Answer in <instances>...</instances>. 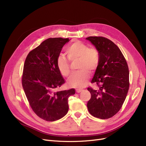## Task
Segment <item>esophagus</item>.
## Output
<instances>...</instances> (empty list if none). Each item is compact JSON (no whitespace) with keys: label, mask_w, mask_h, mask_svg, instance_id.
Returning a JSON list of instances; mask_svg holds the SVG:
<instances>
[{"label":"esophagus","mask_w":146,"mask_h":146,"mask_svg":"<svg viewBox=\"0 0 146 146\" xmlns=\"http://www.w3.org/2000/svg\"><path fill=\"white\" fill-rule=\"evenodd\" d=\"M81 91H82V89H76V92L77 93H80Z\"/></svg>","instance_id":"34e87169"}]
</instances>
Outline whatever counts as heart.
<instances>
[{
	"mask_svg": "<svg viewBox=\"0 0 146 146\" xmlns=\"http://www.w3.org/2000/svg\"><path fill=\"white\" fill-rule=\"evenodd\" d=\"M66 53L70 61L80 60L78 69L80 71L73 74L68 81L69 86L75 87H83L88 82L90 73H93L97 69L100 57L98 50L95 47L76 40L70 44L66 49ZM56 66L60 74L64 77H68L71 74L70 62L62 55L57 57Z\"/></svg>",
	"mask_w": 146,
	"mask_h": 146,
	"instance_id": "b5f03b06",
	"label": "heart"
}]
</instances>
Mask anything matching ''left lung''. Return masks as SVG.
Segmentation results:
<instances>
[{
  "label": "left lung",
  "instance_id": "8db88e82",
  "mask_svg": "<svg viewBox=\"0 0 146 146\" xmlns=\"http://www.w3.org/2000/svg\"><path fill=\"white\" fill-rule=\"evenodd\" d=\"M87 40L98 51L100 62L91 83L96 89L87 88L91 98L87 107L91 115L107 119L117 114L125 100L129 87V71L125 58L118 46L102 36Z\"/></svg>",
  "mask_w": 146,
  "mask_h": 146
}]
</instances>
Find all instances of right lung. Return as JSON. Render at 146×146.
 Instances as JSON below:
<instances>
[{"instance_id":"obj_1","label":"right lung","mask_w":146,"mask_h":146,"mask_svg":"<svg viewBox=\"0 0 146 146\" xmlns=\"http://www.w3.org/2000/svg\"><path fill=\"white\" fill-rule=\"evenodd\" d=\"M69 38H48L29 52L23 67V88L31 107L39 117L53 121L65 116L68 98L75 90L58 91L65 83L56 66V59Z\"/></svg>"}]
</instances>
